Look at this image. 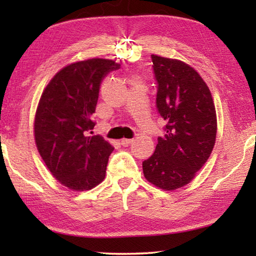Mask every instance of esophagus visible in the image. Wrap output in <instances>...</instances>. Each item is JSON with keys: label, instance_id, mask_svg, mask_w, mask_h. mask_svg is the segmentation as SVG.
<instances>
[{"label": "esophagus", "instance_id": "1", "mask_svg": "<svg viewBox=\"0 0 256 256\" xmlns=\"http://www.w3.org/2000/svg\"><path fill=\"white\" fill-rule=\"evenodd\" d=\"M133 142V138H122L120 140V144L123 146H128Z\"/></svg>", "mask_w": 256, "mask_h": 256}]
</instances>
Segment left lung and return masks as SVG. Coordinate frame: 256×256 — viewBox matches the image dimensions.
Here are the masks:
<instances>
[{
	"instance_id": "left-lung-1",
	"label": "left lung",
	"mask_w": 256,
	"mask_h": 256,
	"mask_svg": "<svg viewBox=\"0 0 256 256\" xmlns=\"http://www.w3.org/2000/svg\"><path fill=\"white\" fill-rule=\"evenodd\" d=\"M156 107L166 120L154 154L142 162L146 180L167 190L194 178L210 157L216 136V108L200 74L178 60L151 55Z\"/></svg>"
}]
</instances>
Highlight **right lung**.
Masks as SVG:
<instances>
[{
    "mask_svg": "<svg viewBox=\"0 0 256 256\" xmlns=\"http://www.w3.org/2000/svg\"><path fill=\"white\" fill-rule=\"evenodd\" d=\"M114 60L92 58L62 68L42 92L34 118V140L47 168L60 184L86 190L102 183L114 148L102 136H89L96 125L99 89Z\"/></svg>",
    "mask_w": 256,
    "mask_h": 256,
    "instance_id": "right-lung-1",
    "label": "right lung"
}]
</instances>
